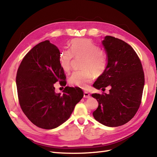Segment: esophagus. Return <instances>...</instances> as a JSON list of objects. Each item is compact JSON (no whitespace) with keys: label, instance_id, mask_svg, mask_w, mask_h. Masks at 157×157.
I'll return each instance as SVG.
<instances>
[{"label":"esophagus","instance_id":"1","mask_svg":"<svg viewBox=\"0 0 157 157\" xmlns=\"http://www.w3.org/2000/svg\"><path fill=\"white\" fill-rule=\"evenodd\" d=\"M83 98H90V95L87 91H84L83 93Z\"/></svg>","mask_w":157,"mask_h":157}]
</instances>
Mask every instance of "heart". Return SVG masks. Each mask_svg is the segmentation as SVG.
Returning a JSON list of instances; mask_svg holds the SVG:
<instances>
[{
	"mask_svg": "<svg viewBox=\"0 0 157 157\" xmlns=\"http://www.w3.org/2000/svg\"><path fill=\"white\" fill-rule=\"evenodd\" d=\"M70 50H63L59 56V63L66 72L71 68V62L74 56L82 58L81 67L82 70L74 71L70 78L72 86L86 89L92 82L95 74H100L105 70L107 66V56L100 48L91 40L87 38L72 40Z\"/></svg>",
	"mask_w": 157,
	"mask_h": 157,
	"instance_id": "1",
	"label": "heart"
}]
</instances>
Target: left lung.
I'll return each instance as SVG.
<instances>
[{
    "mask_svg": "<svg viewBox=\"0 0 157 157\" xmlns=\"http://www.w3.org/2000/svg\"><path fill=\"white\" fill-rule=\"evenodd\" d=\"M102 45L107 54V64L93 86L109 93L93 94L99 103L93 112L96 121L107 127L127 123L138 111L144 85V75L139 56L123 40L106 36Z\"/></svg>",
    "mask_w": 157,
    "mask_h": 157,
    "instance_id": "obj_1",
    "label": "left lung"
}]
</instances>
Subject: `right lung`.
<instances>
[{"label": "right lung", "mask_w": 157, "mask_h": 157, "mask_svg": "<svg viewBox=\"0 0 157 157\" xmlns=\"http://www.w3.org/2000/svg\"><path fill=\"white\" fill-rule=\"evenodd\" d=\"M59 54L49 40L38 44L23 58L16 78L22 111L32 123L44 129H52L66 121L83 97L81 88L76 87L66 86L63 95L55 92V83L66 84Z\"/></svg>", "instance_id": "obj_1"}]
</instances>
